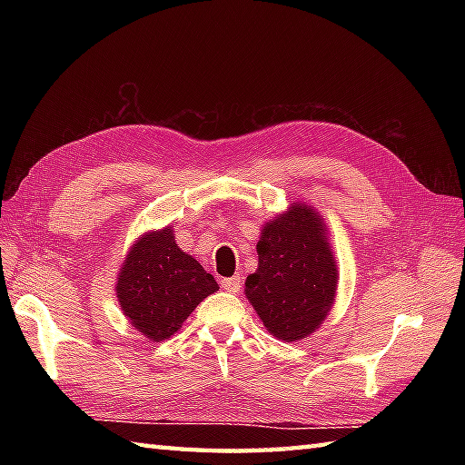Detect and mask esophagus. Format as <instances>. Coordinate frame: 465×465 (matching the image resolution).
Returning <instances> with one entry per match:
<instances>
[{"mask_svg":"<svg viewBox=\"0 0 465 465\" xmlns=\"http://www.w3.org/2000/svg\"><path fill=\"white\" fill-rule=\"evenodd\" d=\"M222 288H223L225 292H232V293L240 292L242 280H240V278H225V280H222Z\"/></svg>","mask_w":465,"mask_h":465,"instance_id":"1","label":"esophagus"}]
</instances>
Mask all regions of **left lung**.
<instances>
[{"label": "left lung", "mask_w": 465, "mask_h": 465, "mask_svg": "<svg viewBox=\"0 0 465 465\" xmlns=\"http://www.w3.org/2000/svg\"><path fill=\"white\" fill-rule=\"evenodd\" d=\"M260 232L258 270L245 280V298L273 338H310L328 318L338 293L330 227L312 205L293 202Z\"/></svg>", "instance_id": "left-lung-1"}]
</instances>
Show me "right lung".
I'll return each mask as SVG.
<instances>
[{"mask_svg":"<svg viewBox=\"0 0 465 465\" xmlns=\"http://www.w3.org/2000/svg\"><path fill=\"white\" fill-rule=\"evenodd\" d=\"M217 290L213 275L175 243L173 225L142 233L127 250L115 282L124 315L150 341L172 338L197 303Z\"/></svg>","mask_w":465,"mask_h":465,"instance_id":"1","label":"right lung"}]
</instances>
